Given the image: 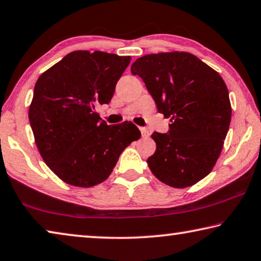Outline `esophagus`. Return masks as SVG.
Returning <instances> with one entry per match:
<instances>
[{
	"label": "esophagus",
	"mask_w": 261,
	"mask_h": 261,
	"mask_svg": "<svg viewBox=\"0 0 261 261\" xmlns=\"http://www.w3.org/2000/svg\"><path fill=\"white\" fill-rule=\"evenodd\" d=\"M140 132H141V136H143L144 138H148L149 137V132L147 129H145V127H140Z\"/></svg>",
	"instance_id": "esophagus-1"
}]
</instances>
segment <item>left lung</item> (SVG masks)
Masks as SVG:
<instances>
[{
	"label": "left lung",
	"mask_w": 261,
	"mask_h": 261,
	"mask_svg": "<svg viewBox=\"0 0 261 261\" xmlns=\"http://www.w3.org/2000/svg\"><path fill=\"white\" fill-rule=\"evenodd\" d=\"M156 103L170 118L167 134L153 132L155 153L147 159L153 175L183 189L206 177L223 147L231 120L228 88L215 70L185 51L149 54L134 62Z\"/></svg>",
	"instance_id": "left-lung-1"
}]
</instances>
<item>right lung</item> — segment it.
Here are the masks:
<instances>
[{
  "mask_svg": "<svg viewBox=\"0 0 261 261\" xmlns=\"http://www.w3.org/2000/svg\"><path fill=\"white\" fill-rule=\"evenodd\" d=\"M131 61L105 51L76 50L43 72L34 86L30 124L43 161L63 182L102 183L140 131L132 122L107 125L95 112L109 103Z\"/></svg>",
  "mask_w": 261,
  "mask_h": 261,
  "instance_id": "obj_1",
  "label": "right lung"
}]
</instances>
